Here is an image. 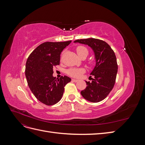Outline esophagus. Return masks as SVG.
I'll return each mask as SVG.
<instances>
[{
  "label": "esophagus",
  "mask_w": 145,
  "mask_h": 145,
  "mask_svg": "<svg viewBox=\"0 0 145 145\" xmlns=\"http://www.w3.org/2000/svg\"><path fill=\"white\" fill-rule=\"evenodd\" d=\"M72 81H73V82H77L78 80H76V79H74V78H72Z\"/></svg>",
  "instance_id": "obj_1"
}]
</instances>
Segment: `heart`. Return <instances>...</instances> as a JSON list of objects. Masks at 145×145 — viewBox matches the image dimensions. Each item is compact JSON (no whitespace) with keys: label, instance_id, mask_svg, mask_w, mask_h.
<instances>
[{"label":"heart","instance_id":"b5f03b06","mask_svg":"<svg viewBox=\"0 0 145 145\" xmlns=\"http://www.w3.org/2000/svg\"><path fill=\"white\" fill-rule=\"evenodd\" d=\"M77 53L79 57H81L83 54L88 55V51L87 48L83 46H78L76 48ZM85 69L83 68H70L67 70V74L69 76L74 77H80L82 74L85 72Z\"/></svg>","mask_w":145,"mask_h":145}]
</instances>
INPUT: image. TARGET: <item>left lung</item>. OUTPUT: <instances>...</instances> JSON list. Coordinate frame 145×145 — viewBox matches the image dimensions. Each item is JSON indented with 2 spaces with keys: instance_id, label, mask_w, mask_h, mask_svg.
I'll use <instances>...</instances> for the list:
<instances>
[{
  "instance_id": "1",
  "label": "left lung",
  "mask_w": 145,
  "mask_h": 145,
  "mask_svg": "<svg viewBox=\"0 0 145 145\" xmlns=\"http://www.w3.org/2000/svg\"><path fill=\"white\" fill-rule=\"evenodd\" d=\"M78 42L90 46L94 52L95 66L91 72L94 78L86 82V88L80 92L83 97L97 103L106 98L114 86L118 65L114 52L103 40L94 38L78 39Z\"/></svg>"
}]
</instances>
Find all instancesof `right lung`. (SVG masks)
<instances>
[{
    "mask_svg": "<svg viewBox=\"0 0 145 145\" xmlns=\"http://www.w3.org/2000/svg\"><path fill=\"white\" fill-rule=\"evenodd\" d=\"M71 40L46 42L38 46L30 54L26 63L25 76L28 86L38 100L48 106L62 99L64 87L71 80L67 76H52L53 67L60 64V54Z\"/></svg>",
    "mask_w": 145,
    "mask_h": 145,
    "instance_id": "1",
    "label": "right lung"
}]
</instances>
